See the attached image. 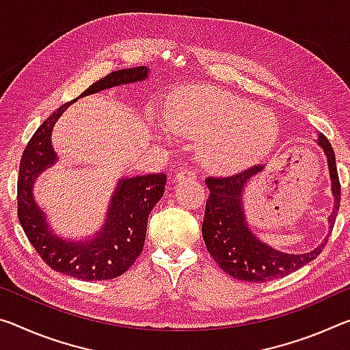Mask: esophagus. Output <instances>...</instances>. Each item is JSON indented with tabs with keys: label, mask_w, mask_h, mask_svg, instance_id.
I'll return each instance as SVG.
<instances>
[{
	"label": "esophagus",
	"mask_w": 350,
	"mask_h": 350,
	"mask_svg": "<svg viewBox=\"0 0 350 350\" xmlns=\"http://www.w3.org/2000/svg\"><path fill=\"white\" fill-rule=\"evenodd\" d=\"M176 182H182V180H195L196 179V173L193 170H180L179 173L176 174Z\"/></svg>",
	"instance_id": "34e87169"
}]
</instances>
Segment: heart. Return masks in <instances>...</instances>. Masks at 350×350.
Returning <instances> with one entry per match:
<instances>
[{
	"mask_svg": "<svg viewBox=\"0 0 350 350\" xmlns=\"http://www.w3.org/2000/svg\"><path fill=\"white\" fill-rule=\"evenodd\" d=\"M174 132L199 140L201 162L219 173H235L258 162L275 138L269 113L215 88L180 93L165 109Z\"/></svg>",
	"mask_w": 350,
	"mask_h": 350,
	"instance_id": "obj_1",
	"label": "heart"
}]
</instances>
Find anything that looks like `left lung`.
Segmentation results:
<instances>
[{"label":"left lung","instance_id":"left-lung-1","mask_svg":"<svg viewBox=\"0 0 350 350\" xmlns=\"http://www.w3.org/2000/svg\"><path fill=\"white\" fill-rule=\"evenodd\" d=\"M316 145L324 151L332 180V195L335 204L329 215V229H334L340 208L341 188L335 163V152L324 134H318ZM265 165L251 168L230 177H207L205 184L210 196L205 204L202 237L208 254L219 268L238 280L263 284L293 273L314 260L327 245V235L321 245L305 254L279 251L255 235L247 223L243 195L252 177L262 173Z\"/></svg>","mask_w":350,"mask_h":350}]
</instances>
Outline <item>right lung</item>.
I'll use <instances>...</instances> for the list:
<instances>
[{"instance_id":"right-lung-1","label":"right lung","mask_w":350,"mask_h":350,"mask_svg":"<svg viewBox=\"0 0 350 350\" xmlns=\"http://www.w3.org/2000/svg\"><path fill=\"white\" fill-rule=\"evenodd\" d=\"M148 71V66L112 71L88 87L79 98L145 81ZM79 98L60 105L27 143L20 162L18 219L27 240L54 271L81 280H109L124 274L142 254L149 213L163 196L166 176L159 173L121 177L110 198L101 229L95 235L73 240L55 234L46 213L36 201L34 184L43 171L57 162L51 142L54 124Z\"/></svg>"}]
</instances>
